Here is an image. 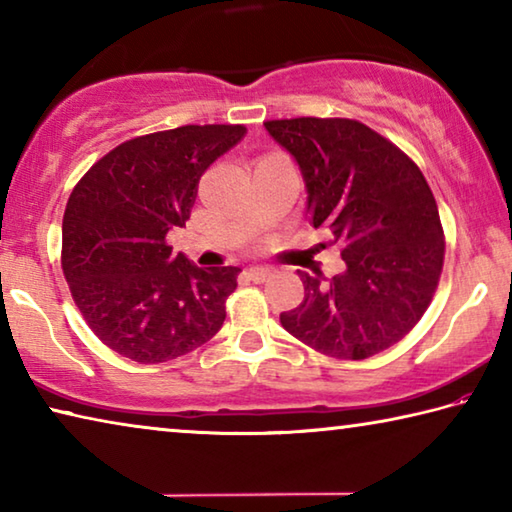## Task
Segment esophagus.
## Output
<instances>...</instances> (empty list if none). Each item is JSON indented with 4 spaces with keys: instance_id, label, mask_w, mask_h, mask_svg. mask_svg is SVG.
Instances as JSON below:
<instances>
[{
    "instance_id": "esophagus-1",
    "label": "esophagus",
    "mask_w": 512,
    "mask_h": 512,
    "mask_svg": "<svg viewBox=\"0 0 512 512\" xmlns=\"http://www.w3.org/2000/svg\"><path fill=\"white\" fill-rule=\"evenodd\" d=\"M248 275L253 277L255 282H264L266 277H271V275H273V268H271V266H250Z\"/></svg>"
}]
</instances>
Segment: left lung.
Listing matches in <instances>:
<instances>
[{
  "mask_svg": "<svg viewBox=\"0 0 512 512\" xmlns=\"http://www.w3.org/2000/svg\"><path fill=\"white\" fill-rule=\"evenodd\" d=\"M264 126L298 162L309 221L343 244L345 262L332 280L298 271L305 300L280 314L282 327L336 359L391 348L427 311L443 271V225L418 164L354 119Z\"/></svg>",
  "mask_w": 512,
  "mask_h": 512,
  "instance_id": "1",
  "label": "left lung"
}]
</instances>
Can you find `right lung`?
<instances>
[{
    "label": "right lung",
    "instance_id": "1",
    "mask_svg": "<svg viewBox=\"0 0 512 512\" xmlns=\"http://www.w3.org/2000/svg\"><path fill=\"white\" fill-rule=\"evenodd\" d=\"M244 126H180L119 144L74 187L63 216V273L103 345L162 363L210 341L237 266L171 255L167 232L192 214L198 180L244 140Z\"/></svg>",
    "mask_w": 512,
    "mask_h": 512
}]
</instances>
